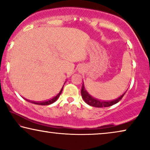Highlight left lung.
<instances>
[{"label": "left lung", "instance_id": "8db88e82", "mask_svg": "<svg viewBox=\"0 0 150 150\" xmlns=\"http://www.w3.org/2000/svg\"><path fill=\"white\" fill-rule=\"evenodd\" d=\"M125 93H126V92H125ZM125 93L123 94L121 96H120L119 98L115 99V100L107 101L99 100V99L94 98L93 97H92V96L88 93L86 90L85 89L84 85H83V82L82 88H81V97H82L83 101H84L87 104H88L89 105H91V106L96 107V108H104V107L111 106V105L118 103L119 101L122 99V97H123V95H125Z\"/></svg>", "mask_w": 150, "mask_h": 150}]
</instances>
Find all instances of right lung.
<instances>
[{"mask_svg":"<svg viewBox=\"0 0 150 150\" xmlns=\"http://www.w3.org/2000/svg\"><path fill=\"white\" fill-rule=\"evenodd\" d=\"M63 88H64V86L62 87V88L61 89V91H59V93L58 94H57V95L56 96H55V97H53V98H52L51 99H50V100H49V101H43V102H35V101H31V103H34V104H37V105H49V104H51V103H54L55 101H56L57 99L59 98V95H61L62 92Z\"/></svg>","mask_w":150,"mask_h":150,"instance_id":"1","label":"right lung"}]
</instances>
